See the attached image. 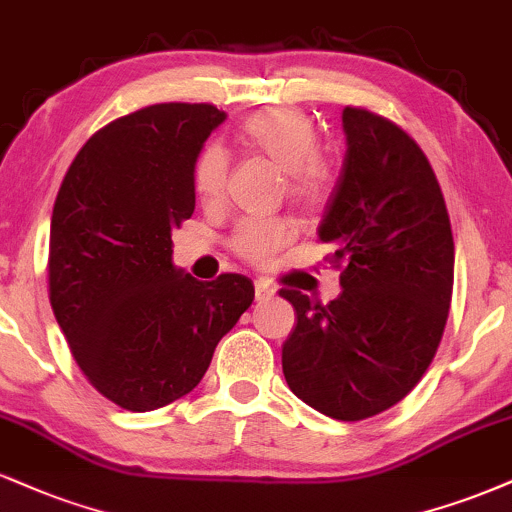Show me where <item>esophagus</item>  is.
Instances as JSON below:
<instances>
[{"label":"esophagus","instance_id":"esophagus-1","mask_svg":"<svg viewBox=\"0 0 512 512\" xmlns=\"http://www.w3.org/2000/svg\"><path fill=\"white\" fill-rule=\"evenodd\" d=\"M254 287H256V299H258V302H266V299H270L275 294V287H270L266 280H256Z\"/></svg>","mask_w":512,"mask_h":512}]
</instances>
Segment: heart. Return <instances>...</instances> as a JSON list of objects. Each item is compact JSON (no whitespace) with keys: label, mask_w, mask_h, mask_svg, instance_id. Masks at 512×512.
Returning a JSON list of instances; mask_svg holds the SVG:
<instances>
[{"label":"heart","mask_w":512,"mask_h":512,"mask_svg":"<svg viewBox=\"0 0 512 512\" xmlns=\"http://www.w3.org/2000/svg\"><path fill=\"white\" fill-rule=\"evenodd\" d=\"M242 138L251 148L266 153L285 170L287 194L297 203L314 206L326 196L330 184V162L316 150V126L309 114L297 107H268L242 122ZM230 177V153L218 141L198 150L191 182L206 203L220 201ZM294 237V227L285 218H244L234 227L230 246L244 261L266 266L282 246Z\"/></svg>","instance_id":"b5f03b06"}]
</instances>
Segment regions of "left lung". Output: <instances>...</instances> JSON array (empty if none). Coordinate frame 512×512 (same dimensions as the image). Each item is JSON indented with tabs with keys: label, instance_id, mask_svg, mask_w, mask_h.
<instances>
[{
	"label": "left lung",
	"instance_id": "left-lung-1",
	"mask_svg": "<svg viewBox=\"0 0 512 512\" xmlns=\"http://www.w3.org/2000/svg\"><path fill=\"white\" fill-rule=\"evenodd\" d=\"M347 155L318 242L333 244L330 304L282 287L297 326L282 374L299 400L340 422L390 410L422 381L453 297L455 244L434 167L402 126L342 110Z\"/></svg>",
	"mask_w": 512,
	"mask_h": 512
}]
</instances>
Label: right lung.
Listing matches in <instances>:
<instances>
[{"mask_svg":"<svg viewBox=\"0 0 512 512\" xmlns=\"http://www.w3.org/2000/svg\"><path fill=\"white\" fill-rule=\"evenodd\" d=\"M227 114L162 102L102 126L64 174L50 227V304L102 398L150 412L191 393L254 282H198L172 266V230L196 208L191 167Z\"/></svg>","mask_w":512,"mask_h":512,"instance_id":"obj_1","label":"right lung"}]
</instances>
